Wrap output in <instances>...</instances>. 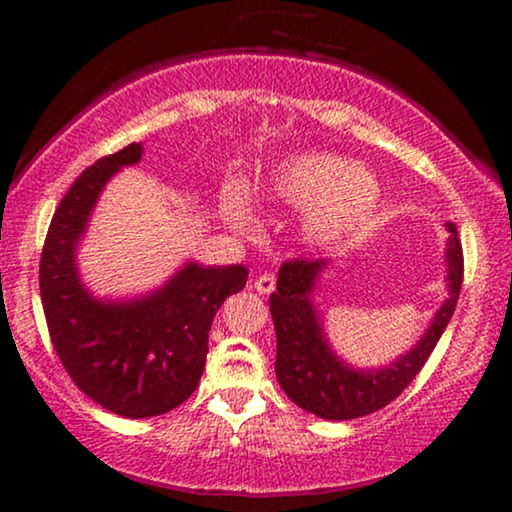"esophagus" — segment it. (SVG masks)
Wrapping results in <instances>:
<instances>
[{
	"mask_svg": "<svg viewBox=\"0 0 512 512\" xmlns=\"http://www.w3.org/2000/svg\"><path fill=\"white\" fill-rule=\"evenodd\" d=\"M276 286V276L272 272H262L260 276L255 279V291L262 293V296H267V293H272Z\"/></svg>",
	"mask_w": 512,
	"mask_h": 512,
	"instance_id": "obj_1",
	"label": "esophagus"
}]
</instances>
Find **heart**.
Here are the masks:
<instances>
[{
	"label": "heart",
	"mask_w": 512,
	"mask_h": 512,
	"mask_svg": "<svg viewBox=\"0 0 512 512\" xmlns=\"http://www.w3.org/2000/svg\"><path fill=\"white\" fill-rule=\"evenodd\" d=\"M255 195L264 204L301 209L305 231L315 240H334L354 231L373 214L380 199V182L366 168L351 166L337 154H296L264 175ZM233 219L245 223V211L238 195H228Z\"/></svg>",
	"instance_id": "1"
}]
</instances>
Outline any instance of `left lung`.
<instances>
[{
    "label": "left lung",
    "instance_id": "1",
    "mask_svg": "<svg viewBox=\"0 0 512 512\" xmlns=\"http://www.w3.org/2000/svg\"><path fill=\"white\" fill-rule=\"evenodd\" d=\"M448 281L450 298L443 303L421 339L407 356L378 373H363L344 366L322 337L313 303L308 301L315 276L325 267L322 260H286L279 269L276 291L269 310L276 330V380L298 407L330 421L358 419L387 407L411 385L436 349L460 298L464 279V255L457 228L448 223Z\"/></svg>",
    "mask_w": 512,
    "mask_h": 512
}]
</instances>
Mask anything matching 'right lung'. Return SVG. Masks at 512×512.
Masks as SVG:
<instances>
[{"mask_svg": "<svg viewBox=\"0 0 512 512\" xmlns=\"http://www.w3.org/2000/svg\"><path fill=\"white\" fill-rule=\"evenodd\" d=\"M142 158L129 144L88 166L52 216L40 255L45 322L74 385L113 414L149 419L195 392L221 303L248 281L243 264H187L166 289L132 303L93 301L74 267L76 240L110 175Z\"/></svg>", "mask_w": 512, "mask_h": 512, "instance_id": "1", "label": "right lung"}]
</instances>
